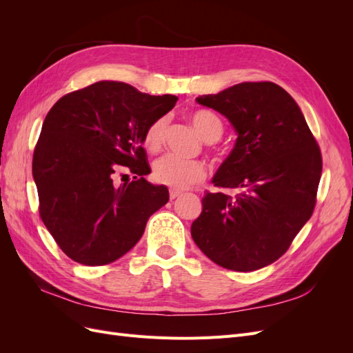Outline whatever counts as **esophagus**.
<instances>
[{
	"label": "esophagus",
	"instance_id": "obj_1",
	"mask_svg": "<svg viewBox=\"0 0 353 353\" xmlns=\"http://www.w3.org/2000/svg\"><path fill=\"white\" fill-rule=\"evenodd\" d=\"M181 194H183V193H181V191H178V190H170L169 191V197H170V200H175L176 197H179Z\"/></svg>",
	"mask_w": 353,
	"mask_h": 353
}]
</instances>
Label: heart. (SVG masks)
<instances>
[{
  "label": "heart",
  "mask_w": 353,
  "mask_h": 353,
  "mask_svg": "<svg viewBox=\"0 0 353 353\" xmlns=\"http://www.w3.org/2000/svg\"><path fill=\"white\" fill-rule=\"evenodd\" d=\"M191 123L205 141H218L223 134V123L219 117L209 110H197L190 116ZM168 130V117L154 119L143 137V144L148 152L156 153L163 147ZM206 176V168L199 160H183L172 154L157 159L153 165V178L156 183L175 190H184L200 183Z\"/></svg>",
  "instance_id": "obj_1"
}]
</instances>
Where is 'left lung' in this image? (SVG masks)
I'll return each mask as SVG.
<instances>
[{"instance_id":"obj_1","label":"left lung","mask_w":353,"mask_h":353,"mask_svg":"<svg viewBox=\"0 0 353 353\" xmlns=\"http://www.w3.org/2000/svg\"><path fill=\"white\" fill-rule=\"evenodd\" d=\"M196 101L239 134L191 225L199 249L222 268L249 272L280 259L312 216L323 172L314 134L292 95L274 82H243Z\"/></svg>"}]
</instances>
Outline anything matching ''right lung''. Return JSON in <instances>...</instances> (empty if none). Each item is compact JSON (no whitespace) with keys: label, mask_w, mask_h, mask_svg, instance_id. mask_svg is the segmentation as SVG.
I'll list each match as a JSON object with an SVG mask.
<instances>
[{"label":"right lung","mask_w":353,"mask_h":353,"mask_svg":"<svg viewBox=\"0 0 353 353\" xmlns=\"http://www.w3.org/2000/svg\"><path fill=\"white\" fill-rule=\"evenodd\" d=\"M176 100L100 81L63 95L46 116L32 159L38 209L72 261L101 266L119 259L168 203V188L144 178L152 169L141 144L147 126ZM125 172L134 179L119 185Z\"/></svg>","instance_id":"obj_1"}]
</instances>
